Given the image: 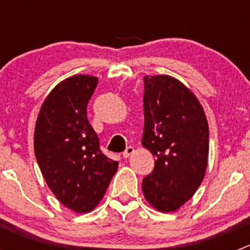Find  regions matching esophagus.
I'll list each match as a JSON object with an SVG mask.
<instances>
[{
	"mask_svg": "<svg viewBox=\"0 0 250 250\" xmlns=\"http://www.w3.org/2000/svg\"><path fill=\"white\" fill-rule=\"evenodd\" d=\"M134 151L135 150H134V147H133V146H128V147L125 148V152H123V157L128 158L130 155H133V153H134Z\"/></svg>",
	"mask_w": 250,
	"mask_h": 250,
	"instance_id": "esophagus-1",
	"label": "esophagus"
}]
</instances>
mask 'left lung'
Returning <instances> with one entry per match:
<instances>
[{"mask_svg":"<svg viewBox=\"0 0 250 250\" xmlns=\"http://www.w3.org/2000/svg\"><path fill=\"white\" fill-rule=\"evenodd\" d=\"M141 144L156 157L143 179L145 200L160 211H175L195 195L208 163L209 129L196 95L167 75L144 77Z\"/></svg>","mask_w":250,"mask_h":250,"instance_id":"obj_1","label":"left lung"}]
</instances>
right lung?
<instances>
[{
    "label": "right lung",
    "mask_w": 250,
    "mask_h": 250,
    "mask_svg": "<svg viewBox=\"0 0 250 250\" xmlns=\"http://www.w3.org/2000/svg\"><path fill=\"white\" fill-rule=\"evenodd\" d=\"M98 78L75 75L55 85L36 121L34 148L48 188L76 213H89L104 197L118 162L99 147L87 118Z\"/></svg>",
    "instance_id": "1"
}]
</instances>
